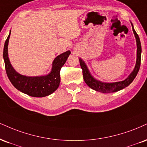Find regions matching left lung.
I'll return each mask as SVG.
<instances>
[{
    "label": "left lung",
    "mask_w": 147,
    "mask_h": 147,
    "mask_svg": "<svg viewBox=\"0 0 147 147\" xmlns=\"http://www.w3.org/2000/svg\"><path fill=\"white\" fill-rule=\"evenodd\" d=\"M132 25V29L134 35H135L136 42H137V59H136V64L135 68L133 70V72L130 74L127 78L124 81H118V82L114 83H103L101 81H97L96 79H94L92 76L90 75L89 70L86 66V63L81 59H79V62H80L81 68H82L83 72V77L84 79L86 82V84L89 86L92 89L94 90L100 92L102 93H111L114 92H117L123 89V88H126L128 86L134 79L136 78V75H137L138 72L139 71L140 66L141 62V52H142V49H141V44L140 41V38L136 32V31L134 29L133 24Z\"/></svg>",
    "instance_id": "obj_1"
}]
</instances>
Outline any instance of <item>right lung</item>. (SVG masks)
Instances as JSON below:
<instances>
[{
    "mask_svg": "<svg viewBox=\"0 0 147 147\" xmlns=\"http://www.w3.org/2000/svg\"><path fill=\"white\" fill-rule=\"evenodd\" d=\"M10 33L5 42L3 58L7 75L12 85L18 90L33 97H44L54 92L59 86L60 70L66 63L70 51H68L57 57L53 62L52 70L47 76L26 77L20 75L12 67L8 57L7 46Z\"/></svg>",
    "mask_w": 147,
    "mask_h": 147,
    "instance_id": "right-lung-1",
    "label": "right lung"
}]
</instances>
